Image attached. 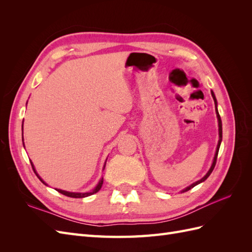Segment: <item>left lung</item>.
I'll use <instances>...</instances> for the list:
<instances>
[{
	"mask_svg": "<svg viewBox=\"0 0 252 252\" xmlns=\"http://www.w3.org/2000/svg\"><path fill=\"white\" fill-rule=\"evenodd\" d=\"M211 95H212V97H213V100H215V104H216V107H217V98H216V95H215V94H213V91H211ZM217 117H218V121H219V135H220V140H219V143H218V147H217V151H216V156H215V158H213V162H212V165H211V167H210V169H209V171L206 173V175L204 178H202L201 180H199L197 182H195V183H193L192 185H190L189 187H187V188H185L184 190H182V192H186V191H188V190H190L191 188H193L194 186H196L197 184H200V183H202V182H204L206 179H207L209 175L211 174V172H212V170L215 169V166H216V164H217V158H218V154H219V149H220V142H222V121H220V114H219V112H218V108H217Z\"/></svg>",
	"mask_w": 252,
	"mask_h": 252,
	"instance_id": "8db88e82",
	"label": "left lung"
}]
</instances>
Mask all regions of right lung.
Masks as SVG:
<instances>
[{
	"mask_svg": "<svg viewBox=\"0 0 252 252\" xmlns=\"http://www.w3.org/2000/svg\"><path fill=\"white\" fill-rule=\"evenodd\" d=\"M32 169H33L34 173L36 174V177L40 179V181H41L42 183H44V184L46 185V183H45V182L39 177V174H37L36 171L34 170V167H33L32 163ZM102 185H103V179H102L100 182H98V184L96 185V187H95L94 190H91V191H89V192H85V193H81V192H68V191H65V190H61V189H57V191H59L60 193H62V194H64V195H66V196H69V197H86V196H89V195L94 194V193H96V192L98 191V190L101 189Z\"/></svg>",
	"mask_w": 252,
	"mask_h": 252,
	"instance_id": "add662e5",
	"label": "right lung"
}]
</instances>
